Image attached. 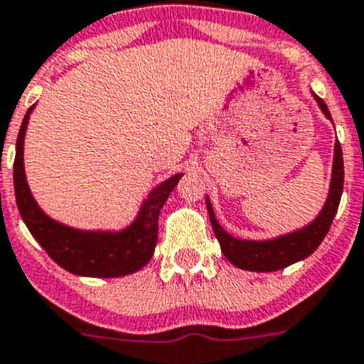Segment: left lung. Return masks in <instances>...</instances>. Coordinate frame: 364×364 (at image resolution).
Masks as SVG:
<instances>
[{
    "mask_svg": "<svg viewBox=\"0 0 364 364\" xmlns=\"http://www.w3.org/2000/svg\"><path fill=\"white\" fill-rule=\"evenodd\" d=\"M317 102L321 110H323L326 118H330L328 107L324 105L323 99ZM343 191V158H342V146L336 143L334 146V168H332V181H330V193L324 204L323 212L318 213L317 219L311 225H307L301 231L290 232L284 237L274 238V240H238L231 237L225 229L219 225L213 208L210 200L208 204V213H210V221H212L213 232L221 244V252L225 257L235 265V267L246 269V271H259V273H269V271H279L284 269L292 263L304 259V257L311 256L317 250V246L323 242L326 237L332 219L336 215L338 206H340V198H342Z\"/></svg>",
    "mask_w": 364,
    "mask_h": 364,
    "instance_id": "left-lung-1",
    "label": "left lung"
}]
</instances>
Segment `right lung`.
Returning <instances> with one entry per match:
<instances>
[{"label": "right lung", "mask_w": 364, "mask_h": 364, "mask_svg": "<svg viewBox=\"0 0 364 364\" xmlns=\"http://www.w3.org/2000/svg\"><path fill=\"white\" fill-rule=\"evenodd\" d=\"M22 120L21 132L16 137L15 166H13V181H15L16 206L21 212L28 231L41 244L53 262L60 267L82 277H101L114 279L124 274L135 273L151 262L154 246L158 240V215L164 202L173 191L181 173L170 177L168 181L158 185L145 200L139 218L126 231L122 232H85L76 231L53 221L41 212L28 188L24 164H22V143L26 132L28 118Z\"/></svg>", "instance_id": "obj_1"}]
</instances>
